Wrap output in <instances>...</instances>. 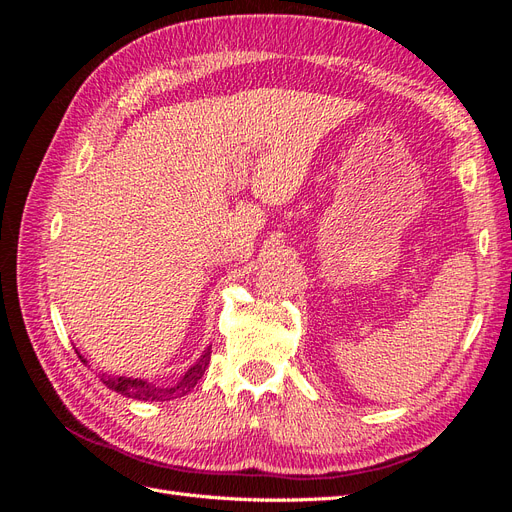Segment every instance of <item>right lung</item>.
Returning a JSON list of instances; mask_svg holds the SVG:
<instances>
[{
	"instance_id": "right-lung-1",
	"label": "right lung",
	"mask_w": 512,
	"mask_h": 512,
	"mask_svg": "<svg viewBox=\"0 0 512 512\" xmlns=\"http://www.w3.org/2000/svg\"><path fill=\"white\" fill-rule=\"evenodd\" d=\"M79 354V352H76ZM81 361H85L83 356H79ZM209 361H211V348H207V352L200 356V359L185 371V376L173 384V386H156L151 384L147 380H141V378H111V376H100V380L104 382L106 389L111 391H117L119 395H126V397H134V399H143V401H168V399H175V397H181L185 393H190L196 382L203 378V374L209 367Z\"/></svg>"
}]
</instances>
